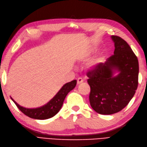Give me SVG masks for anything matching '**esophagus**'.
<instances>
[{
    "label": "esophagus",
    "instance_id": "34e87169",
    "mask_svg": "<svg viewBox=\"0 0 147 147\" xmlns=\"http://www.w3.org/2000/svg\"><path fill=\"white\" fill-rule=\"evenodd\" d=\"M84 82V80L81 78H79L78 79V80H77V83H78V84H81V83H82Z\"/></svg>",
    "mask_w": 147,
    "mask_h": 147
}]
</instances>
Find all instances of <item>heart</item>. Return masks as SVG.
I'll return each mask as SVG.
<instances>
[{"mask_svg": "<svg viewBox=\"0 0 147 147\" xmlns=\"http://www.w3.org/2000/svg\"><path fill=\"white\" fill-rule=\"evenodd\" d=\"M99 59H97V60H96V61H93V62H92L91 63H90V67H94V66H96V65L97 63H99Z\"/></svg>", "mask_w": 147, "mask_h": 147, "instance_id": "1", "label": "heart"}]
</instances>
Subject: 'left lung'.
Here are the masks:
<instances>
[{"instance_id": "left-lung-1", "label": "left lung", "mask_w": 147, "mask_h": 147, "mask_svg": "<svg viewBox=\"0 0 147 147\" xmlns=\"http://www.w3.org/2000/svg\"><path fill=\"white\" fill-rule=\"evenodd\" d=\"M114 54L88 71L89 99L93 109L100 115L121 111L134 96L138 86L139 62L131 47L121 37L112 36ZM114 70L119 74L113 76Z\"/></svg>"}]
</instances>
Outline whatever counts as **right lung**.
<instances>
[{
    "label": "right lung",
    "mask_w": 147,
    "mask_h": 147,
    "mask_svg": "<svg viewBox=\"0 0 147 147\" xmlns=\"http://www.w3.org/2000/svg\"><path fill=\"white\" fill-rule=\"evenodd\" d=\"M76 83L77 80H74L71 82L65 84L50 102L47 103L45 105L37 108L29 109V108L22 107L17 104L11 97V98L19 109L26 116L32 119L44 120V119H47L54 116L59 111L63 105L65 97L70 91L74 89L76 85Z\"/></svg>",
    "instance_id": "add662e5"
}]
</instances>
